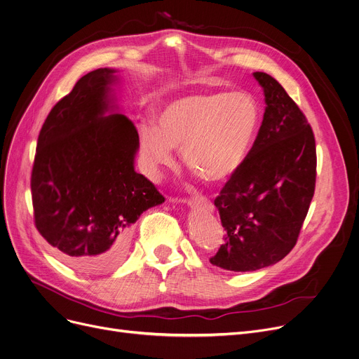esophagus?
Instances as JSON below:
<instances>
[{"label":"esophagus","instance_id":"1","mask_svg":"<svg viewBox=\"0 0 359 359\" xmlns=\"http://www.w3.org/2000/svg\"><path fill=\"white\" fill-rule=\"evenodd\" d=\"M168 200H170V203H181V204H187V205H189V207L203 205V207H205V208H208V210H212L211 203H210L207 198H204V197L192 198V200H181V198H171V197H170Z\"/></svg>","mask_w":359,"mask_h":359}]
</instances>
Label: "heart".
Here are the masks:
<instances>
[{"instance_id":"1","label":"heart","mask_w":359,"mask_h":359,"mask_svg":"<svg viewBox=\"0 0 359 359\" xmlns=\"http://www.w3.org/2000/svg\"><path fill=\"white\" fill-rule=\"evenodd\" d=\"M260 128L257 100L245 92H212L180 97L165 106L158 126L140 128L147 167L158 175L182 151L187 168L217 185L233 178L249 156Z\"/></svg>"}]
</instances>
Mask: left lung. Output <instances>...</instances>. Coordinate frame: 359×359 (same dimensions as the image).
I'll return each instance as SVG.
<instances>
[{
    "label": "left lung",
    "instance_id": "1",
    "mask_svg": "<svg viewBox=\"0 0 359 359\" xmlns=\"http://www.w3.org/2000/svg\"><path fill=\"white\" fill-rule=\"evenodd\" d=\"M266 109L253 148L214 200L226 230L211 264L255 271L280 262L294 247L316 181L315 136L278 80L253 73Z\"/></svg>",
    "mask_w": 359,
    "mask_h": 359
}]
</instances>
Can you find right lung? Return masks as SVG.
<instances>
[{
  "label": "right lung",
  "instance_id": "right-lung-1",
  "mask_svg": "<svg viewBox=\"0 0 359 359\" xmlns=\"http://www.w3.org/2000/svg\"><path fill=\"white\" fill-rule=\"evenodd\" d=\"M115 69L81 77L40 130L32 172L34 223L57 256L88 274L115 269L130 227L165 198L135 171L140 136L119 114Z\"/></svg>",
  "mask_w": 359,
  "mask_h": 359
}]
</instances>
